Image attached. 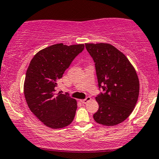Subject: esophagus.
<instances>
[{"mask_svg":"<svg viewBox=\"0 0 159 159\" xmlns=\"http://www.w3.org/2000/svg\"><path fill=\"white\" fill-rule=\"evenodd\" d=\"M90 100H91V97L90 96H88V97H86V99H81V100H80V102H81L82 103H87V102H89Z\"/></svg>","mask_w":159,"mask_h":159,"instance_id":"1","label":"esophagus"}]
</instances>
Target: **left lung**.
I'll use <instances>...</instances> for the list:
<instances>
[{"label": "left lung", "instance_id": "8db88e82", "mask_svg": "<svg viewBox=\"0 0 159 159\" xmlns=\"http://www.w3.org/2000/svg\"><path fill=\"white\" fill-rule=\"evenodd\" d=\"M96 66L100 93L96 97L99 109L93 115L97 123L118 125L132 113L139 94L138 76L126 57L109 43H86Z\"/></svg>", "mask_w": 159, "mask_h": 159}]
</instances>
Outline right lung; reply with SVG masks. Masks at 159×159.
<instances>
[{
	"instance_id": "add662e5",
	"label": "right lung",
	"mask_w": 159,
	"mask_h": 159,
	"mask_svg": "<svg viewBox=\"0 0 159 159\" xmlns=\"http://www.w3.org/2000/svg\"><path fill=\"white\" fill-rule=\"evenodd\" d=\"M84 49V44L57 43L43 49L33 57L26 73L24 96L31 112L47 126L61 129L75 117L77 102L56 88L65 70Z\"/></svg>"
}]
</instances>
